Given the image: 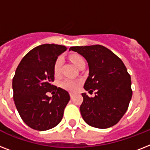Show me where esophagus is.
Segmentation results:
<instances>
[{"mask_svg":"<svg viewBox=\"0 0 150 150\" xmlns=\"http://www.w3.org/2000/svg\"><path fill=\"white\" fill-rule=\"evenodd\" d=\"M70 96H71V99L73 98V93H70Z\"/></svg>","mask_w":150,"mask_h":150,"instance_id":"obj_1","label":"esophagus"}]
</instances>
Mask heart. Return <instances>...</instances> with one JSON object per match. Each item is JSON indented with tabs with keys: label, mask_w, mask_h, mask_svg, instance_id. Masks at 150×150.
I'll return each mask as SVG.
<instances>
[{
	"label": "heart",
	"mask_w": 150,
	"mask_h": 150,
	"mask_svg": "<svg viewBox=\"0 0 150 150\" xmlns=\"http://www.w3.org/2000/svg\"><path fill=\"white\" fill-rule=\"evenodd\" d=\"M70 60L74 64V65L75 67H77V68H79V66L81 65L82 63H85L84 59L82 58L81 56H79V55H78V54L71 55ZM62 63H63V58L61 57H59L56 60V61H55L54 66V75H56V76L59 75V74H60ZM79 85L80 82L79 81L74 79H64L60 83V86H61V88H63L64 89H66V90L71 92L76 91L79 89Z\"/></svg>",
	"instance_id": "1"
}]
</instances>
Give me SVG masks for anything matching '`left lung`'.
<instances>
[{"mask_svg": "<svg viewBox=\"0 0 150 150\" xmlns=\"http://www.w3.org/2000/svg\"><path fill=\"white\" fill-rule=\"evenodd\" d=\"M69 50L77 52L86 60L89 76L84 89L89 93L96 91L94 97L82 93V118L94 128L114 126L125 114L132 96L131 76L123 61L101 45L71 47Z\"/></svg>", "mask_w": 150, "mask_h": 150, "instance_id": "1", "label": "left lung"}]
</instances>
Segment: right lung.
<instances>
[{"label":"right lung","instance_id":"add662e5","mask_svg":"<svg viewBox=\"0 0 150 150\" xmlns=\"http://www.w3.org/2000/svg\"><path fill=\"white\" fill-rule=\"evenodd\" d=\"M67 47L57 44H42L22 58L12 80L13 98L20 117L33 129L46 131L54 128L63 117L70 100L68 92L52 85L54 66L57 57ZM57 90L50 98L47 91Z\"/></svg>","mask_w":150,"mask_h":150}]
</instances>
